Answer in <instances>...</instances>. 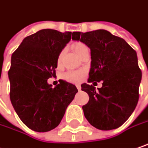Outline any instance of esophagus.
Returning a JSON list of instances; mask_svg holds the SVG:
<instances>
[{
    "label": "esophagus",
    "mask_w": 148,
    "mask_h": 148,
    "mask_svg": "<svg viewBox=\"0 0 148 148\" xmlns=\"http://www.w3.org/2000/svg\"><path fill=\"white\" fill-rule=\"evenodd\" d=\"M76 87H77V89H78L79 90H81V86H80L79 84H76Z\"/></svg>",
    "instance_id": "esophagus-1"
}]
</instances>
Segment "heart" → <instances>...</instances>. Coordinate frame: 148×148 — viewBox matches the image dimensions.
<instances>
[{"instance_id":"heart-1","label":"heart","mask_w":148,"mask_h":148,"mask_svg":"<svg viewBox=\"0 0 148 148\" xmlns=\"http://www.w3.org/2000/svg\"><path fill=\"white\" fill-rule=\"evenodd\" d=\"M73 48H74V52L79 56L83 51L88 48H87V46L85 44L79 42H75V43L73 44ZM63 53H64V51H61L59 53L58 58H57L58 64L60 63L62 56H63ZM83 76H84V72L83 71H71V72H68V73H66L64 74V79L66 80L70 81V82H78L82 79Z\"/></svg>"}]
</instances>
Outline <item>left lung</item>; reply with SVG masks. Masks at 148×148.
I'll return each mask as SVG.
<instances>
[{"label":"left lung","instance_id":"8db88e82","mask_svg":"<svg viewBox=\"0 0 148 148\" xmlns=\"http://www.w3.org/2000/svg\"><path fill=\"white\" fill-rule=\"evenodd\" d=\"M72 39L90 48L88 82L102 81V87L98 91L93 87L94 82L93 86L81 84V90L90 97L82 107L84 116L100 130L120 127L132 114L139 99L142 71L136 51L124 39L103 29L74 32Z\"/></svg>","mask_w":148,"mask_h":148}]
</instances>
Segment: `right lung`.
I'll use <instances>...</instances> for the list:
<instances>
[{
  "label": "right lung",
  "mask_w": 148,
  "mask_h": 148,
  "mask_svg": "<svg viewBox=\"0 0 148 148\" xmlns=\"http://www.w3.org/2000/svg\"><path fill=\"white\" fill-rule=\"evenodd\" d=\"M71 32L42 29L25 38L12 55L10 99L22 121L31 130L45 132L58 126L78 92L74 84L60 80L54 88L48 79L55 74L59 53Z\"/></svg>",
  "instance_id": "add662e5"
}]
</instances>
